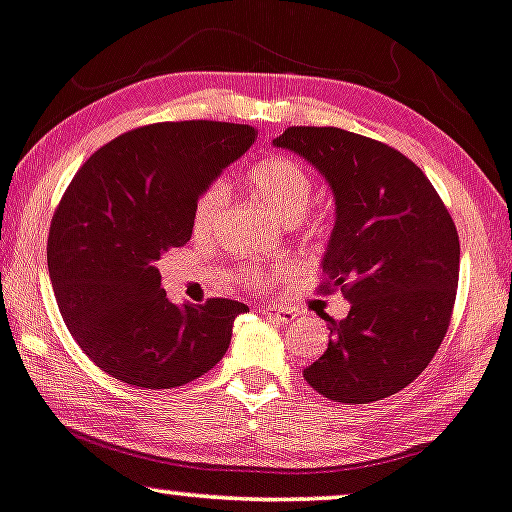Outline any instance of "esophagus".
Listing matches in <instances>:
<instances>
[{
  "instance_id": "obj_1",
  "label": "esophagus",
  "mask_w": 512,
  "mask_h": 512,
  "mask_svg": "<svg viewBox=\"0 0 512 512\" xmlns=\"http://www.w3.org/2000/svg\"><path fill=\"white\" fill-rule=\"evenodd\" d=\"M262 313H264V316H267L269 320H276V323H290V320L295 318V313H292L290 309H285V306H276V304L264 306Z\"/></svg>"
}]
</instances>
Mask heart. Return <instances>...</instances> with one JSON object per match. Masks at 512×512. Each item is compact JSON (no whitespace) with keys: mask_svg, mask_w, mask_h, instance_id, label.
Masks as SVG:
<instances>
[{"mask_svg":"<svg viewBox=\"0 0 512 512\" xmlns=\"http://www.w3.org/2000/svg\"><path fill=\"white\" fill-rule=\"evenodd\" d=\"M248 187L271 213L285 222L299 220L304 210L309 208L313 196V182L304 166H299L292 159H283V156L257 163L248 173ZM224 206H227V187L217 182V185L203 189L192 210V231L196 238H208L213 234ZM285 271H288V264H278V267L267 271L245 269L243 278L248 285H264Z\"/></svg>","mask_w":512,"mask_h":512,"instance_id":"heart-1","label":"heart"}]
</instances>
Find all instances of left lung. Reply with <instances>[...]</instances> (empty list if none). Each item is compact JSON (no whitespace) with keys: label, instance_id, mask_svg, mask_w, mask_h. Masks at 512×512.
I'll return each instance as SVG.
<instances>
[{"label":"left lung","instance_id":"1","mask_svg":"<svg viewBox=\"0 0 512 512\" xmlns=\"http://www.w3.org/2000/svg\"><path fill=\"white\" fill-rule=\"evenodd\" d=\"M309 161L335 196L320 267L349 316L323 320L330 344L304 379L320 395L365 405L403 391L449 327L459 283V234L428 177L384 142L342 128L292 126L274 140Z\"/></svg>","mask_w":512,"mask_h":512}]
</instances>
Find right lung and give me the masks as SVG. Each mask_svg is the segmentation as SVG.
I'll use <instances>...</instances> for the list:
<instances>
[{
	"instance_id": "1",
	"label": "right lung",
	"mask_w": 512,
	"mask_h": 512,
	"mask_svg": "<svg viewBox=\"0 0 512 512\" xmlns=\"http://www.w3.org/2000/svg\"><path fill=\"white\" fill-rule=\"evenodd\" d=\"M252 126L168 121L119 135L88 159L49 231V276L58 309L81 351L114 379L175 388L220 363L234 299L173 304L159 260L192 238L203 189L248 152Z\"/></svg>"
}]
</instances>
